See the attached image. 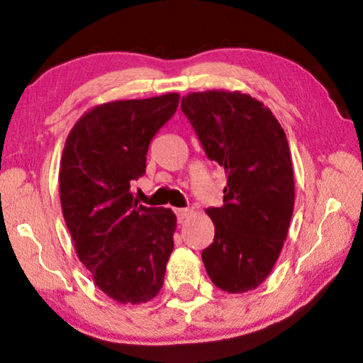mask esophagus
<instances>
[{
  "instance_id": "esophagus-1",
  "label": "esophagus",
  "mask_w": 363,
  "mask_h": 363,
  "mask_svg": "<svg viewBox=\"0 0 363 363\" xmlns=\"http://www.w3.org/2000/svg\"><path fill=\"white\" fill-rule=\"evenodd\" d=\"M174 213L177 216V220H179V223H184V219H186L187 214H189V210H187V208H176Z\"/></svg>"
}]
</instances>
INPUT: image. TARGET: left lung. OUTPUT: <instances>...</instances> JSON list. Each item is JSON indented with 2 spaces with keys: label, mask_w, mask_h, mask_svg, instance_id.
<instances>
[{
  "label": "left lung",
  "mask_w": 363,
  "mask_h": 363,
  "mask_svg": "<svg viewBox=\"0 0 363 363\" xmlns=\"http://www.w3.org/2000/svg\"><path fill=\"white\" fill-rule=\"evenodd\" d=\"M206 157L225 169L224 205L208 208L214 238L201 251L214 285L247 293L261 285L284 247L294 208L290 147L264 104L240 91L182 97Z\"/></svg>",
  "instance_id": "left-lung-1"
}]
</instances>
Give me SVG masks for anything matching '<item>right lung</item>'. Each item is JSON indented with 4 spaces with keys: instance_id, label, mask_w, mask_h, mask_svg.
I'll use <instances>...</instances> for the list:
<instances>
[{
    "instance_id": "1",
    "label": "right lung",
    "mask_w": 363,
    "mask_h": 363,
    "mask_svg": "<svg viewBox=\"0 0 363 363\" xmlns=\"http://www.w3.org/2000/svg\"><path fill=\"white\" fill-rule=\"evenodd\" d=\"M179 97L102 104L65 140L59 173L65 224L94 284L121 304L157 296L174 248V213L138 205L131 184L145 173L150 140L174 115Z\"/></svg>"
}]
</instances>
